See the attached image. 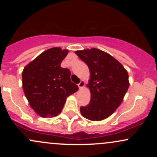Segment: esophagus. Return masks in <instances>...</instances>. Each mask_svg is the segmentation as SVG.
<instances>
[{"label": "esophagus", "mask_w": 157, "mask_h": 157, "mask_svg": "<svg viewBox=\"0 0 157 157\" xmlns=\"http://www.w3.org/2000/svg\"><path fill=\"white\" fill-rule=\"evenodd\" d=\"M84 86H85V82L83 80H81L80 82V83L78 84V87H79V89H82V88L84 87Z\"/></svg>", "instance_id": "34e87169"}]
</instances>
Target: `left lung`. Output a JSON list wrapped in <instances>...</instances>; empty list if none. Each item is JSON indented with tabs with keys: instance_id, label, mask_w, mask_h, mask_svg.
Returning <instances> with one entry per match:
<instances>
[{
	"instance_id": "8db88e82",
	"label": "left lung",
	"mask_w": 157,
	"mask_h": 157,
	"mask_svg": "<svg viewBox=\"0 0 157 157\" xmlns=\"http://www.w3.org/2000/svg\"><path fill=\"white\" fill-rule=\"evenodd\" d=\"M75 54L89 68L90 80L87 87L91 100L81 106L83 117L100 121L111 116L122 102L129 87L128 74L123 66L109 54L97 49L76 51Z\"/></svg>"
}]
</instances>
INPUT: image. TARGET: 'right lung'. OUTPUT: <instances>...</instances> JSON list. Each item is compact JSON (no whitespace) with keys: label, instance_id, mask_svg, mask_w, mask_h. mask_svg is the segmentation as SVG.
<instances>
[{"label":"right lung","instance_id":"obj_1","mask_svg":"<svg viewBox=\"0 0 157 157\" xmlns=\"http://www.w3.org/2000/svg\"><path fill=\"white\" fill-rule=\"evenodd\" d=\"M68 52L59 47L49 48L23 68L25 96L32 109L42 117L58 115L66 98L78 90L70 79V70L60 67Z\"/></svg>","mask_w":157,"mask_h":157}]
</instances>
